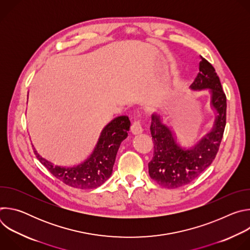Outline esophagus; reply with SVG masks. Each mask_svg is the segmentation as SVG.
I'll return each instance as SVG.
<instances>
[{"mask_svg": "<svg viewBox=\"0 0 250 250\" xmlns=\"http://www.w3.org/2000/svg\"><path fill=\"white\" fill-rule=\"evenodd\" d=\"M142 126H141V124H140V121L139 120H135L130 127V131L133 133V134H139L142 132Z\"/></svg>", "mask_w": 250, "mask_h": 250, "instance_id": "esophagus-1", "label": "esophagus"}]
</instances>
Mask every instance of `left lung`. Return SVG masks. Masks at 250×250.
I'll return each instance as SVG.
<instances>
[{
  "label": "left lung",
  "mask_w": 250,
  "mask_h": 250,
  "mask_svg": "<svg viewBox=\"0 0 250 250\" xmlns=\"http://www.w3.org/2000/svg\"><path fill=\"white\" fill-rule=\"evenodd\" d=\"M190 88L194 91L209 89L211 106L217 118L212 130L191 147L178 142L172 128L158 114L151 116L150 132L154 144L153 157L148 163L151 179L159 185L175 189L194 181L216 158L227 123V97L213 66L205 58Z\"/></svg>",
  "instance_id": "1"
}]
</instances>
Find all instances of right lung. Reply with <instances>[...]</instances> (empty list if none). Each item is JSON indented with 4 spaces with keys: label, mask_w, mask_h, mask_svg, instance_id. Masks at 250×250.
Segmentation results:
<instances>
[{
    "label": "right lung",
    "mask_w": 250,
    "mask_h": 250,
    "mask_svg": "<svg viewBox=\"0 0 250 250\" xmlns=\"http://www.w3.org/2000/svg\"><path fill=\"white\" fill-rule=\"evenodd\" d=\"M130 122L121 116L106 125L102 130L92 155L82 164L74 167H61L42 157L33 148L41 163L64 184L77 189H95L109 179L115 164L121 142L126 138Z\"/></svg>",
    "instance_id": "add662e5"
}]
</instances>
